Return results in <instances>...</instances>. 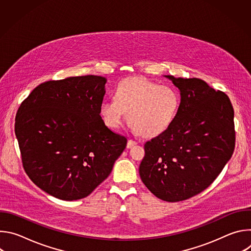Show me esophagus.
Listing matches in <instances>:
<instances>
[{
    "mask_svg": "<svg viewBox=\"0 0 251 251\" xmlns=\"http://www.w3.org/2000/svg\"><path fill=\"white\" fill-rule=\"evenodd\" d=\"M137 144V141L133 140V139H129L127 142V148H132L133 146H135Z\"/></svg>",
    "mask_w": 251,
    "mask_h": 251,
    "instance_id": "obj_1",
    "label": "esophagus"
}]
</instances>
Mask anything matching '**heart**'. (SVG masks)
<instances>
[{"mask_svg": "<svg viewBox=\"0 0 251 251\" xmlns=\"http://www.w3.org/2000/svg\"><path fill=\"white\" fill-rule=\"evenodd\" d=\"M180 107L181 93L176 87L129 77L117 84L115 98L102 100L99 113L104 124L111 129L119 128L128 113L133 130L154 137L171 127Z\"/></svg>", "mask_w": 251, "mask_h": 251, "instance_id": "obj_1", "label": "heart"}]
</instances>
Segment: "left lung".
Masks as SVG:
<instances>
[{
	"mask_svg": "<svg viewBox=\"0 0 251 251\" xmlns=\"http://www.w3.org/2000/svg\"><path fill=\"white\" fill-rule=\"evenodd\" d=\"M181 93L176 118L145 144L142 182L160 200H188L221 174L235 145L234 112L228 96L199 78L165 75Z\"/></svg>",
	"mask_w": 251,
	"mask_h": 251,
	"instance_id": "obj_1",
	"label": "left lung"
}]
</instances>
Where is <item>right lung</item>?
Wrapping results in <instances>:
<instances>
[{"label": "right lung", "mask_w": 251, "mask_h": 251, "mask_svg": "<svg viewBox=\"0 0 251 251\" xmlns=\"http://www.w3.org/2000/svg\"><path fill=\"white\" fill-rule=\"evenodd\" d=\"M105 83L96 75L47 81L17 112L24 169L34 185L56 199L90 195L126 147L127 139L107 128L99 113Z\"/></svg>", "instance_id": "add662e5"}]
</instances>
